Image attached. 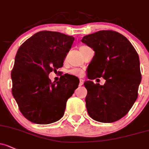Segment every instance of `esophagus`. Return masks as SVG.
<instances>
[{"label": "esophagus", "mask_w": 149, "mask_h": 149, "mask_svg": "<svg viewBox=\"0 0 149 149\" xmlns=\"http://www.w3.org/2000/svg\"><path fill=\"white\" fill-rule=\"evenodd\" d=\"M84 80L83 79H80V82H79V86H83V84H84Z\"/></svg>", "instance_id": "1"}]
</instances>
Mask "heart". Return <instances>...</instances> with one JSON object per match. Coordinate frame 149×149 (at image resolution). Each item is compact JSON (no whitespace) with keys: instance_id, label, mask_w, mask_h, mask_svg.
<instances>
[{"instance_id":"obj_1","label":"heart","mask_w":149,"mask_h":149,"mask_svg":"<svg viewBox=\"0 0 149 149\" xmlns=\"http://www.w3.org/2000/svg\"><path fill=\"white\" fill-rule=\"evenodd\" d=\"M69 73L70 74L74 75V76H81L84 73L83 70L81 69H79V68H73V69H71L69 70Z\"/></svg>"}]
</instances>
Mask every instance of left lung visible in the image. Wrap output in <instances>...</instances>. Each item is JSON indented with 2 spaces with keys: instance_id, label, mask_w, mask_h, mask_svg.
Wrapping results in <instances>:
<instances>
[{
  "instance_id": "left-lung-1",
  "label": "left lung",
  "mask_w": 149,
  "mask_h": 149,
  "mask_svg": "<svg viewBox=\"0 0 149 149\" xmlns=\"http://www.w3.org/2000/svg\"><path fill=\"white\" fill-rule=\"evenodd\" d=\"M81 41L93 48L95 55L88 65V79L103 77V86L84 83L86 103L91 118L112 123L128 113L138 97L141 81L139 57L126 37L113 31H100L83 38Z\"/></svg>"
}]
</instances>
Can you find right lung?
Wrapping results in <instances>:
<instances>
[{"label":"right lung","instance_id":"obj_1","mask_svg":"<svg viewBox=\"0 0 149 149\" xmlns=\"http://www.w3.org/2000/svg\"><path fill=\"white\" fill-rule=\"evenodd\" d=\"M74 38L55 31L38 32L20 46L11 71L12 94L30 121L48 124L62 118L67 100L79 86L69 75L51 82L48 74L63 66Z\"/></svg>","mask_w":149,"mask_h":149}]
</instances>
